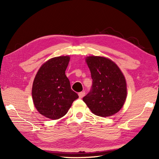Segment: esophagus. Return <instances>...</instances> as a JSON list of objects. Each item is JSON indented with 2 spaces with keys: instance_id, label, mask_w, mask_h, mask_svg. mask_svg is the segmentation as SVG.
Here are the masks:
<instances>
[{
  "instance_id": "obj_1",
  "label": "esophagus",
  "mask_w": 159,
  "mask_h": 159,
  "mask_svg": "<svg viewBox=\"0 0 159 159\" xmlns=\"http://www.w3.org/2000/svg\"><path fill=\"white\" fill-rule=\"evenodd\" d=\"M85 92H81L79 93V96L80 98H83V96H85Z\"/></svg>"
}]
</instances>
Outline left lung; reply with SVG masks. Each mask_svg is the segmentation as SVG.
Instances as JSON below:
<instances>
[{"label": "left lung", "mask_w": 159, "mask_h": 159, "mask_svg": "<svg viewBox=\"0 0 159 159\" xmlns=\"http://www.w3.org/2000/svg\"><path fill=\"white\" fill-rule=\"evenodd\" d=\"M93 80L92 89L83 100L93 113L100 117L116 114L126 98V80L119 67L103 57L86 58Z\"/></svg>", "instance_id": "8db88e82"}]
</instances>
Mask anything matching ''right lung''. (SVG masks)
I'll return each instance as SVG.
<instances>
[{"instance_id": "add662e5", "label": "right lung", "mask_w": 159, "mask_h": 159, "mask_svg": "<svg viewBox=\"0 0 159 159\" xmlns=\"http://www.w3.org/2000/svg\"><path fill=\"white\" fill-rule=\"evenodd\" d=\"M69 61L68 56L49 59L40 67L33 81V103L38 112L49 119L57 120L65 116L79 98L71 89L65 73Z\"/></svg>"}]
</instances>
